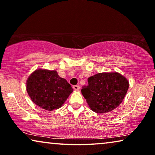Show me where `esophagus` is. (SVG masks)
<instances>
[{
  "instance_id": "obj_1",
  "label": "esophagus",
  "mask_w": 155,
  "mask_h": 155,
  "mask_svg": "<svg viewBox=\"0 0 155 155\" xmlns=\"http://www.w3.org/2000/svg\"><path fill=\"white\" fill-rule=\"evenodd\" d=\"M73 88L74 89V90L78 91V90H80V86H79V85H74V86L73 87Z\"/></svg>"
}]
</instances>
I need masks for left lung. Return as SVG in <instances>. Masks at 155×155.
<instances>
[{
    "label": "left lung",
    "mask_w": 155,
    "mask_h": 155,
    "mask_svg": "<svg viewBox=\"0 0 155 155\" xmlns=\"http://www.w3.org/2000/svg\"><path fill=\"white\" fill-rule=\"evenodd\" d=\"M128 87V80L121 74L101 73L89 78L88 85L84 86L81 92L92 111L104 114L121 104Z\"/></svg>",
    "instance_id": "obj_1"
}]
</instances>
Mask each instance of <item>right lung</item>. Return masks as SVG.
Segmentation results:
<instances>
[{"label":"right lung","instance_id":"1","mask_svg":"<svg viewBox=\"0 0 155 155\" xmlns=\"http://www.w3.org/2000/svg\"><path fill=\"white\" fill-rule=\"evenodd\" d=\"M26 84L31 101L46 111L61 108L73 91L71 84L61 78L56 71L41 68L29 76Z\"/></svg>","mask_w":155,"mask_h":155}]
</instances>
